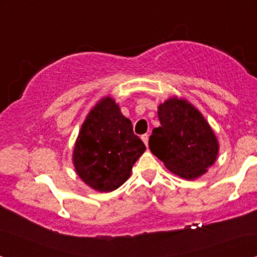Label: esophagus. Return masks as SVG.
<instances>
[{"label": "esophagus", "mask_w": 257, "mask_h": 257, "mask_svg": "<svg viewBox=\"0 0 257 257\" xmlns=\"http://www.w3.org/2000/svg\"><path fill=\"white\" fill-rule=\"evenodd\" d=\"M142 139H143V142H144V144H145L146 146L149 145V135H147V133H145V135L142 136Z\"/></svg>", "instance_id": "34e87169"}]
</instances>
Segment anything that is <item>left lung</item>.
Segmentation results:
<instances>
[{
    "instance_id": "1",
    "label": "left lung",
    "mask_w": 257,
    "mask_h": 257,
    "mask_svg": "<svg viewBox=\"0 0 257 257\" xmlns=\"http://www.w3.org/2000/svg\"><path fill=\"white\" fill-rule=\"evenodd\" d=\"M159 127L150 137L151 152L179 177L199 178L219 152L216 137L202 114L186 100L171 98L158 111Z\"/></svg>"
}]
</instances>
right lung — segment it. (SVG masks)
Wrapping results in <instances>:
<instances>
[{"label":"right lung","mask_w":257,"mask_h":257,"mask_svg":"<svg viewBox=\"0 0 257 257\" xmlns=\"http://www.w3.org/2000/svg\"><path fill=\"white\" fill-rule=\"evenodd\" d=\"M146 150L112 98L101 99L84 121L73 150L80 179L99 192H111L127 180Z\"/></svg>","instance_id":"obj_1"}]
</instances>
